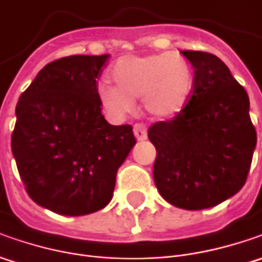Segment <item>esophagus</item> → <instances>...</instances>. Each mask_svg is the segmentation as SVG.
<instances>
[{
  "label": "esophagus",
  "mask_w": 262,
  "mask_h": 262,
  "mask_svg": "<svg viewBox=\"0 0 262 262\" xmlns=\"http://www.w3.org/2000/svg\"><path fill=\"white\" fill-rule=\"evenodd\" d=\"M134 136L138 141H144L147 138V128L143 124H136L134 125Z\"/></svg>",
  "instance_id": "34e87169"
}]
</instances>
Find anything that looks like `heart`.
Listing matches in <instances>:
<instances>
[{
	"label": "heart",
	"mask_w": 262,
	"mask_h": 262,
	"mask_svg": "<svg viewBox=\"0 0 262 262\" xmlns=\"http://www.w3.org/2000/svg\"><path fill=\"white\" fill-rule=\"evenodd\" d=\"M115 86L100 83L99 103L112 121H122L134 111L133 99H141L143 109L156 118L181 112L194 90V71L176 52L125 55L111 68Z\"/></svg>",
	"instance_id": "1"
}]
</instances>
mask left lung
Returning <instances> with one entry per match:
<instances>
[{"mask_svg": "<svg viewBox=\"0 0 262 262\" xmlns=\"http://www.w3.org/2000/svg\"><path fill=\"white\" fill-rule=\"evenodd\" d=\"M194 68V92L178 115L150 126L160 195L184 210L214 207L244 186L257 146L249 97L213 54L182 51Z\"/></svg>", "mask_w": 262, "mask_h": 262, "instance_id": "left-lung-1", "label": "left lung"}]
</instances>
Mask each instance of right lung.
Returning <instances> with one entry per match:
<instances>
[{
    "label": "right lung",
    "mask_w": 262,
    "mask_h": 262,
    "mask_svg": "<svg viewBox=\"0 0 262 262\" xmlns=\"http://www.w3.org/2000/svg\"><path fill=\"white\" fill-rule=\"evenodd\" d=\"M109 55H71L45 66L15 106L11 151L29 196L62 216L106 207L118 167L136 144L131 125L102 115L96 78Z\"/></svg>",
    "instance_id": "1"
}]
</instances>
